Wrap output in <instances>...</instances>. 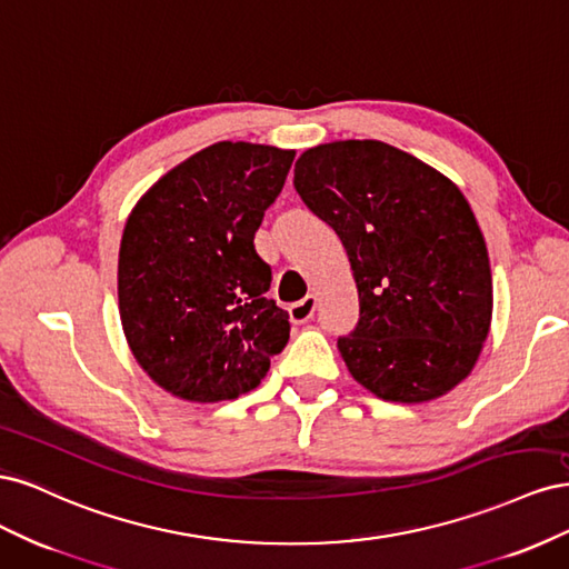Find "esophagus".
Segmentation results:
<instances>
[{
    "mask_svg": "<svg viewBox=\"0 0 569 569\" xmlns=\"http://www.w3.org/2000/svg\"><path fill=\"white\" fill-rule=\"evenodd\" d=\"M316 306H318V299H316L313 295L303 297L301 301L291 303V306L287 308V311H289V320L295 322V325H303L306 320H311V318H313V313H316Z\"/></svg>",
    "mask_w": 569,
    "mask_h": 569,
    "instance_id": "esophagus-1",
    "label": "esophagus"
}]
</instances>
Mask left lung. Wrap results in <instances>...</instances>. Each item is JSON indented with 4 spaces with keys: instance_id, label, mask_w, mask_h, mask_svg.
<instances>
[{
    "instance_id": "left-lung-1",
    "label": "left lung",
    "mask_w": 569,
    "mask_h": 569,
    "mask_svg": "<svg viewBox=\"0 0 569 569\" xmlns=\"http://www.w3.org/2000/svg\"><path fill=\"white\" fill-rule=\"evenodd\" d=\"M295 187L353 270L360 320L337 341L353 380L396 403L458 387L487 341L493 284L456 182L380 140H339L301 153Z\"/></svg>"
}]
</instances>
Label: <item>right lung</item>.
I'll return each instance as SVG.
<instances>
[{
    "mask_svg": "<svg viewBox=\"0 0 569 569\" xmlns=\"http://www.w3.org/2000/svg\"><path fill=\"white\" fill-rule=\"evenodd\" d=\"M295 149L216 142L134 203L118 251V311L140 368L182 401H232L261 385L289 341L266 297L253 234Z\"/></svg>",
    "mask_w": 569,
    "mask_h": 569,
    "instance_id": "add662e5",
    "label": "right lung"
}]
</instances>
